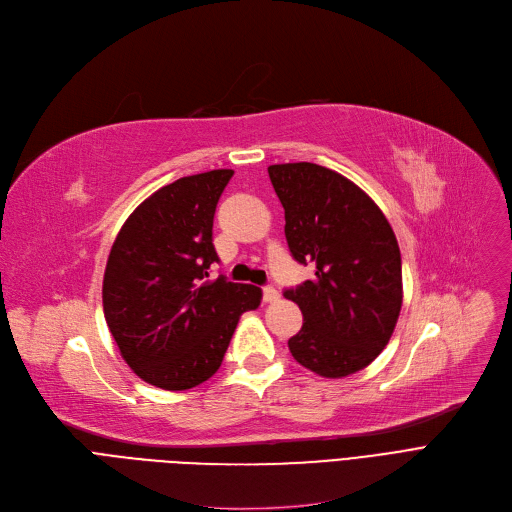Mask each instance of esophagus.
Listing matches in <instances>:
<instances>
[{
	"instance_id": "obj_1",
	"label": "esophagus",
	"mask_w": 512,
	"mask_h": 512,
	"mask_svg": "<svg viewBox=\"0 0 512 512\" xmlns=\"http://www.w3.org/2000/svg\"><path fill=\"white\" fill-rule=\"evenodd\" d=\"M280 299V292L274 286H265L263 288V301L265 303H276Z\"/></svg>"
}]
</instances>
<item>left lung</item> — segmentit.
<instances>
[{
    "instance_id": "obj_1",
    "label": "left lung",
    "mask_w": 512,
    "mask_h": 512,
    "mask_svg": "<svg viewBox=\"0 0 512 512\" xmlns=\"http://www.w3.org/2000/svg\"><path fill=\"white\" fill-rule=\"evenodd\" d=\"M267 172L292 257L315 263L313 280L284 292L303 311L288 348L321 378H346L378 359L396 328L402 265L394 230L363 188L330 168L297 161Z\"/></svg>"
}]
</instances>
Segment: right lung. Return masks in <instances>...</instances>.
Masks as SVG:
<instances>
[{"instance_id": "add662e5", "label": "right lung", "mask_w": 512, "mask_h": 512, "mask_svg": "<svg viewBox=\"0 0 512 512\" xmlns=\"http://www.w3.org/2000/svg\"><path fill=\"white\" fill-rule=\"evenodd\" d=\"M232 170L178 178L122 224L103 274V315L126 365L161 390L220 369L238 319L261 305L253 284L209 280L213 213Z\"/></svg>"}]
</instances>
